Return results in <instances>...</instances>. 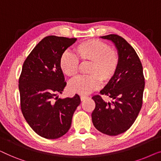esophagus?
<instances>
[{"mask_svg":"<svg viewBox=\"0 0 161 161\" xmlns=\"http://www.w3.org/2000/svg\"><path fill=\"white\" fill-rule=\"evenodd\" d=\"M87 98H88L87 96H85V95H81V96H80V100H81V101L85 100L86 99H87Z\"/></svg>","mask_w":161,"mask_h":161,"instance_id":"esophagus-1","label":"esophagus"}]
</instances>
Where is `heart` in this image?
<instances>
[{"instance_id":"obj_1","label":"heart","mask_w":161,"mask_h":161,"mask_svg":"<svg viewBox=\"0 0 161 161\" xmlns=\"http://www.w3.org/2000/svg\"><path fill=\"white\" fill-rule=\"evenodd\" d=\"M75 56L69 52L62 54L60 67L65 75L74 78L78 75L79 62L90 63L88 76L80 77L69 83V89L73 93L90 94L100 87L101 81L108 83L115 75L119 64V56L108 44L97 39L79 43L74 48Z\"/></svg>"}]
</instances>
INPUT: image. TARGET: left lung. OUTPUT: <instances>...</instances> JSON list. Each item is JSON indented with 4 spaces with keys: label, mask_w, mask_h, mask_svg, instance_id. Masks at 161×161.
<instances>
[{
    "label": "left lung",
    "mask_w": 161,
    "mask_h": 161,
    "mask_svg": "<svg viewBox=\"0 0 161 161\" xmlns=\"http://www.w3.org/2000/svg\"><path fill=\"white\" fill-rule=\"evenodd\" d=\"M100 38L111 41L119 56L115 75L100 91L111 102L94 96L95 108L92 114L94 126L101 133L117 136L132 126L142 106L144 78L141 61L133 47L122 37L109 34Z\"/></svg>",
    "instance_id": "left-lung-1"
}]
</instances>
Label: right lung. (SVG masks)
<instances>
[{"label": "right lung", "instance_id": "add662e5", "mask_svg": "<svg viewBox=\"0 0 161 161\" xmlns=\"http://www.w3.org/2000/svg\"><path fill=\"white\" fill-rule=\"evenodd\" d=\"M76 38L49 36L39 42L24 61L19 79L20 107L24 118L35 133L47 139L66 134L80 105L78 94L56 97L62 94L67 83L60 59Z\"/></svg>", "mask_w": 161, "mask_h": 161}]
</instances>
